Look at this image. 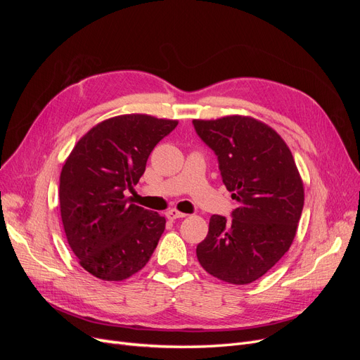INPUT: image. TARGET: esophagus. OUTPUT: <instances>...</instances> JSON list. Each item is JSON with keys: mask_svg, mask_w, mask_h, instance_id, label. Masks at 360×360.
Returning <instances> with one entry per match:
<instances>
[{"mask_svg": "<svg viewBox=\"0 0 360 360\" xmlns=\"http://www.w3.org/2000/svg\"><path fill=\"white\" fill-rule=\"evenodd\" d=\"M167 217L169 221H176V219H181V217H186V213H181L176 209H172V210L167 212Z\"/></svg>", "mask_w": 360, "mask_h": 360, "instance_id": "1", "label": "esophagus"}]
</instances>
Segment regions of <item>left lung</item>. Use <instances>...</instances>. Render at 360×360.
Returning <instances> with one entry per match:
<instances>
[{
  "mask_svg": "<svg viewBox=\"0 0 360 360\" xmlns=\"http://www.w3.org/2000/svg\"><path fill=\"white\" fill-rule=\"evenodd\" d=\"M217 156L222 181L238 202L233 219L213 214L197 246L207 274L236 285L263 276L290 249L303 209V183L287 144L250 117L193 120Z\"/></svg>",
  "mask_w": 360,
  "mask_h": 360,
  "instance_id": "left-lung-1",
  "label": "left lung"
}]
</instances>
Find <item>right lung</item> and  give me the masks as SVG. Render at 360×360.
Here are the masks:
<instances>
[{"instance_id":"add662e5","label":"right lung","mask_w":360,"mask_h":360,"mask_svg":"<svg viewBox=\"0 0 360 360\" xmlns=\"http://www.w3.org/2000/svg\"><path fill=\"white\" fill-rule=\"evenodd\" d=\"M176 120L118 115L94 126L72 150L60 176V210L79 264L103 281H123L143 269L165 230V217L129 204L147 159Z\"/></svg>"}]
</instances>
